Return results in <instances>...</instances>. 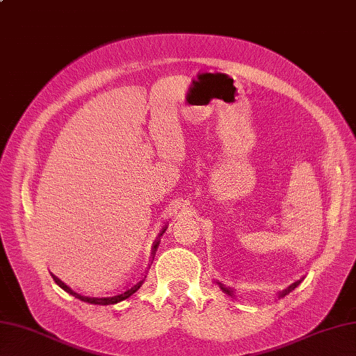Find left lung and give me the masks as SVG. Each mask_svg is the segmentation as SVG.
I'll use <instances>...</instances> for the list:
<instances>
[{"instance_id": "obj_1", "label": "left lung", "mask_w": 356, "mask_h": 356, "mask_svg": "<svg viewBox=\"0 0 356 356\" xmlns=\"http://www.w3.org/2000/svg\"><path fill=\"white\" fill-rule=\"evenodd\" d=\"M219 284V287H220V290L223 291V293H227L228 294V296H234V291L229 289V287H225V285L223 284H220V282H218ZM300 284V281H296V282H294V284H291L290 285V287H287V289H285V290H282V291H280L278 293V298H284L285 296V294H289L291 290H294V289H296L298 287V285Z\"/></svg>"}]
</instances>
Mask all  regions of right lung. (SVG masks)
Returning a JSON list of instances; mask_svg holds the SVG:
<instances>
[{
	"label": "right lung",
	"instance_id": "obj_1",
	"mask_svg": "<svg viewBox=\"0 0 356 356\" xmlns=\"http://www.w3.org/2000/svg\"><path fill=\"white\" fill-rule=\"evenodd\" d=\"M166 231V228H164L163 231H161V234L160 236H163V232ZM159 245H160V241L157 240L154 243V249H152V252H154V255H155V250H157V248H159ZM51 276H53V280L56 281V284L58 285L60 289H63L66 293H69V294H72L74 298H76V299H80V300H83V302H88V303H93V305H115V303H118V302H122V300H125V299H128L129 296H133V294L142 287V284L145 282V278H142L140 281H137L134 285H131V287L129 289H127L125 291H122V293H119V294H115V296H110V298H90V296H83V294H80V293H76V291H74L71 287H69V285H66L62 280H58L57 276L54 275V273H51Z\"/></svg>",
	"mask_w": 356,
	"mask_h": 356
}]
</instances>
